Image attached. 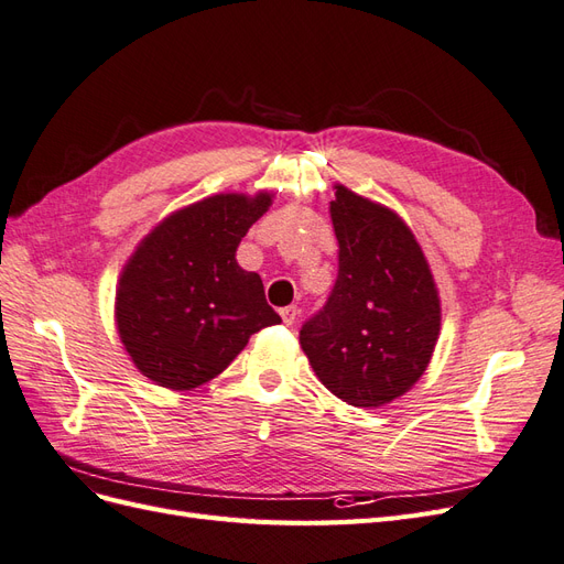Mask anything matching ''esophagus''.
Returning a JSON list of instances; mask_svg holds the SVG:
<instances>
[{
    "label": "esophagus",
    "mask_w": 564,
    "mask_h": 564,
    "mask_svg": "<svg viewBox=\"0 0 564 564\" xmlns=\"http://www.w3.org/2000/svg\"><path fill=\"white\" fill-rule=\"evenodd\" d=\"M280 315H282V322L286 324V327H292V324L299 317V308H296V305H286V308L280 311Z\"/></svg>",
    "instance_id": "obj_1"
}]
</instances>
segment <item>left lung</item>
<instances>
[{
  "mask_svg": "<svg viewBox=\"0 0 564 564\" xmlns=\"http://www.w3.org/2000/svg\"><path fill=\"white\" fill-rule=\"evenodd\" d=\"M332 224L338 275L327 303L301 327V348L336 398L381 406L429 367L440 334V296L404 220L336 185Z\"/></svg>",
  "mask_w": 564,
  "mask_h": 564,
  "instance_id": "left-lung-1",
  "label": "left lung"
}]
</instances>
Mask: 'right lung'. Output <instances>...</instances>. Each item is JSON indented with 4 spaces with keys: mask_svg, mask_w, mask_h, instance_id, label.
<instances>
[{
    "mask_svg": "<svg viewBox=\"0 0 564 564\" xmlns=\"http://www.w3.org/2000/svg\"><path fill=\"white\" fill-rule=\"evenodd\" d=\"M270 193L214 195L166 216L119 275V338L143 377L191 390L224 371L249 336L280 324L263 282L235 261Z\"/></svg>",
    "mask_w": 564,
    "mask_h": 564,
    "instance_id": "add662e5",
    "label": "right lung"
}]
</instances>
